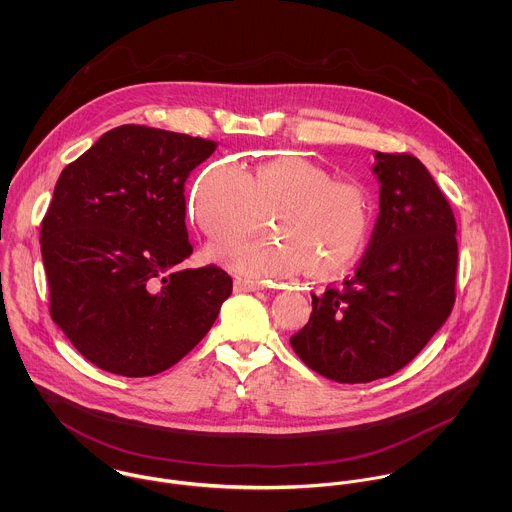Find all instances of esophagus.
<instances>
[{"label":"esophagus","mask_w":512,"mask_h":512,"mask_svg":"<svg viewBox=\"0 0 512 512\" xmlns=\"http://www.w3.org/2000/svg\"><path fill=\"white\" fill-rule=\"evenodd\" d=\"M234 290H236V292H258V290H262V286L256 284V282L236 280V282H234Z\"/></svg>","instance_id":"obj_1"}]
</instances>
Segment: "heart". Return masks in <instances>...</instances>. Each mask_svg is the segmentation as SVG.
Returning <instances> with one entry per match:
<instances>
[{"label": "heart", "instance_id": "obj_1", "mask_svg": "<svg viewBox=\"0 0 512 512\" xmlns=\"http://www.w3.org/2000/svg\"><path fill=\"white\" fill-rule=\"evenodd\" d=\"M272 213L260 238L215 246L209 256L248 280H278L301 266L317 278L347 270L365 250L372 209L365 187L335 181L303 157H278L250 171L220 161L199 177L191 217L211 242L248 234L258 215Z\"/></svg>", "mask_w": 512, "mask_h": 512}]
</instances>
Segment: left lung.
<instances>
[{"label":"left lung","instance_id":"left-lung-1","mask_svg":"<svg viewBox=\"0 0 512 512\" xmlns=\"http://www.w3.org/2000/svg\"><path fill=\"white\" fill-rule=\"evenodd\" d=\"M380 213L355 274L311 295L309 323L290 343L297 357L343 384L384 378L436 335L455 301L457 224L426 165L374 151Z\"/></svg>","mask_w":512,"mask_h":512}]
</instances>
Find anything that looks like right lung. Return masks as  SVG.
I'll return each mask as SVG.
<instances>
[{
  "mask_svg": "<svg viewBox=\"0 0 512 512\" xmlns=\"http://www.w3.org/2000/svg\"><path fill=\"white\" fill-rule=\"evenodd\" d=\"M217 142L126 124L69 163L41 224L51 317L92 365L130 378L179 363L232 278L191 256L185 181Z\"/></svg>",
  "mask_w": 512,
  "mask_h": 512,
  "instance_id": "obj_1",
  "label": "right lung"
}]
</instances>
